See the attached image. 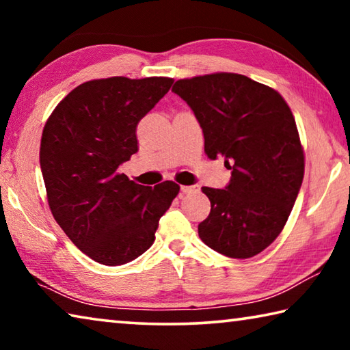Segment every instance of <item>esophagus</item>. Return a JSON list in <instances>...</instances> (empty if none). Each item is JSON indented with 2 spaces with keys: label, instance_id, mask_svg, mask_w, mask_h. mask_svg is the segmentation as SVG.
Listing matches in <instances>:
<instances>
[{
  "label": "esophagus",
  "instance_id": "34e87169",
  "mask_svg": "<svg viewBox=\"0 0 350 350\" xmlns=\"http://www.w3.org/2000/svg\"><path fill=\"white\" fill-rule=\"evenodd\" d=\"M180 189H182V193H193V191H198V187H194V185H182Z\"/></svg>",
  "mask_w": 350,
  "mask_h": 350
}]
</instances>
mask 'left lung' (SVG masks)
Returning <instances> with one entry per match:
<instances>
[{"mask_svg":"<svg viewBox=\"0 0 350 350\" xmlns=\"http://www.w3.org/2000/svg\"><path fill=\"white\" fill-rule=\"evenodd\" d=\"M173 92L196 116L205 154L222 156L232 179L202 187L211 211L199 238L217 253L247 259L282 232L304 177V151L281 94L245 75L217 72L177 80Z\"/></svg>","mask_w":350,"mask_h":350,"instance_id":"1","label":"left lung"}]
</instances>
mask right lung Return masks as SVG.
<instances>
[{
  "instance_id": "right-lung-1",
  "label": "right lung",
  "mask_w": 350,
  "mask_h": 350,
  "mask_svg": "<svg viewBox=\"0 0 350 350\" xmlns=\"http://www.w3.org/2000/svg\"><path fill=\"white\" fill-rule=\"evenodd\" d=\"M168 77L81 83L47 118L40 146L47 202L75 247L103 265L139 258L180 187H144L118 173L139 151L135 128L173 85Z\"/></svg>"
}]
</instances>
